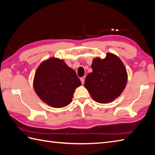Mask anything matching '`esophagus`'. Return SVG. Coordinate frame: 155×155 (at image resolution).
Instances as JSON below:
<instances>
[{"label":"esophagus","mask_w":155,"mask_h":155,"mask_svg":"<svg viewBox=\"0 0 155 155\" xmlns=\"http://www.w3.org/2000/svg\"><path fill=\"white\" fill-rule=\"evenodd\" d=\"M85 78H86V77H85V76H84V77H81V83H82V84H84V80H85Z\"/></svg>","instance_id":"obj_1"}]
</instances>
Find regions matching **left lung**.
Segmentation results:
<instances>
[{
	"instance_id": "left-lung-1",
	"label": "left lung",
	"mask_w": 155,
	"mask_h": 155,
	"mask_svg": "<svg viewBox=\"0 0 155 155\" xmlns=\"http://www.w3.org/2000/svg\"><path fill=\"white\" fill-rule=\"evenodd\" d=\"M93 72L84 81V87L98 103H109L123 93L128 75L123 62L117 55L108 52L104 59L97 57L91 65Z\"/></svg>"
}]
</instances>
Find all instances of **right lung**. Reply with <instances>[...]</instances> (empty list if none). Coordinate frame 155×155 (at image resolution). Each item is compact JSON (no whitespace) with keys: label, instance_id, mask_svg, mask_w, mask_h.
Here are the masks:
<instances>
[{"label":"right lung","instance_id":"add662e5","mask_svg":"<svg viewBox=\"0 0 155 155\" xmlns=\"http://www.w3.org/2000/svg\"><path fill=\"white\" fill-rule=\"evenodd\" d=\"M81 82L64 60L52 57L42 62L35 72L33 87L41 99L49 106L62 108L72 102Z\"/></svg>","mask_w":155,"mask_h":155}]
</instances>
